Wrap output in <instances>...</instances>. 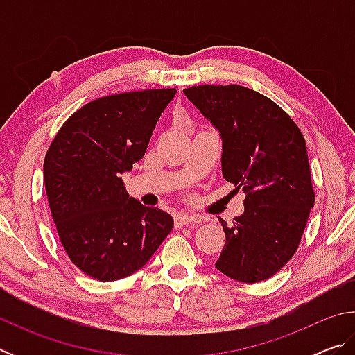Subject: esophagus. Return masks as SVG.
<instances>
[{
	"label": "esophagus",
	"mask_w": 355,
	"mask_h": 355,
	"mask_svg": "<svg viewBox=\"0 0 355 355\" xmlns=\"http://www.w3.org/2000/svg\"><path fill=\"white\" fill-rule=\"evenodd\" d=\"M202 219L199 216H191L186 213H180L175 216V227H183V225H189V224H200Z\"/></svg>",
	"instance_id": "obj_1"
}]
</instances>
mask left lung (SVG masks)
<instances>
[{"label":"left lung","mask_w":355,"mask_h":355,"mask_svg":"<svg viewBox=\"0 0 355 355\" xmlns=\"http://www.w3.org/2000/svg\"><path fill=\"white\" fill-rule=\"evenodd\" d=\"M183 92L219 131L222 175L245 192L232 227L219 218L225 245L216 268L244 284L272 277L297 250L315 205L304 136L279 105L244 86Z\"/></svg>","instance_id":"1"}]
</instances>
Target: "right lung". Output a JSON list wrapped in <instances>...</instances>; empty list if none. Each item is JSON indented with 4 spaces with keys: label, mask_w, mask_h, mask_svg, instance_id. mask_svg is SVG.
<instances>
[{
    "label": "right lung",
    "mask_w": 355,
    "mask_h": 355,
    "mask_svg": "<svg viewBox=\"0 0 355 355\" xmlns=\"http://www.w3.org/2000/svg\"><path fill=\"white\" fill-rule=\"evenodd\" d=\"M175 89L107 95L65 120L44 161L48 203L75 266L100 282L128 277L173 228L171 214L130 197L122 173L146 153Z\"/></svg>",
    "instance_id": "add662e5"
}]
</instances>
